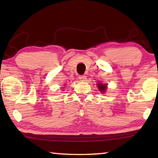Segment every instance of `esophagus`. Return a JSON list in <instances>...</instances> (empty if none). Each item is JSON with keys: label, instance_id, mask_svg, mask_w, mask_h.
Instances as JSON below:
<instances>
[{"label": "esophagus", "instance_id": "esophagus-1", "mask_svg": "<svg viewBox=\"0 0 158 158\" xmlns=\"http://www.w3.org/2000/svg\"><path fill=\"white\" fill-rule=\"evenodd\" d=\"M79 79L81 80V81H85V80H86V76L85 75H81L79 77Z\"/></svg>", "mask_w": 158, "mask_h": 158}]
</instances>
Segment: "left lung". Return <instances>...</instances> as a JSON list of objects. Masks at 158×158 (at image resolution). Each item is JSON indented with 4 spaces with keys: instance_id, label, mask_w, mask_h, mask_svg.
Masks as SVG:
<instances>
[{
    "instance_id": "obj_1",
    "label": "left lung",
    "mask_w": 158,
    "mask_h": 158,
    "mask_svg": "<svg viewBox=\"0 0 158 158\" xmlns=\"http://www.w3.org/2000/svg\"><path fill=\"white\" fill-rule=\"evenodd\" d=\"M98 85V89L99 90H100V92L102 93H104L105 92V90H106V85H107V84H101V83H99V84H97Z\"/></svg>"
}]
</instances>
